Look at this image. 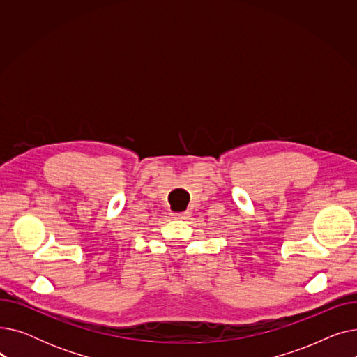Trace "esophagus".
I'll list each match as a JSON object with an SVG mask.
<instances>
[{
    "mask_svg": "<svg viewBox=\"0 0 357 357\" xmlns=\"http://www.w3.org/2000/svg\"><path fill=\"white\" fill-rule=\"evenodd\" d=\"M172 217L174 218H186V217H188V213H186V211H181V213H172Z\"/></svg>",
    "mask_w": 357,
    "mask_h": 357,
    "instance_id": "obj_1",
    "label": "esophagus"
}]
</instances>
